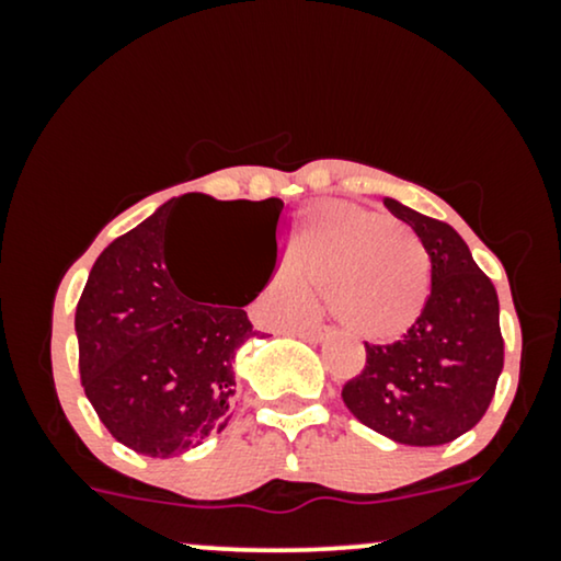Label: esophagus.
I'll list each match as a JSON object with an SVG mask.
<instances>
[{"instance_id": "esophagus-1", "label": "esophagus", "mask_w": 561, "mask_h": 561, "mask_svg": "<svg viewBox=\"0 0 561 561\" xmlns=\"http://www.w3.org/2000/svg\"><path fill=\"white\" fill-rule=\"evenodd\" d=\"M295 334L302 340H308V343H324V340L330 337V332L319 330V327H302V330H295Z\"/></svg>"}]
</instances>
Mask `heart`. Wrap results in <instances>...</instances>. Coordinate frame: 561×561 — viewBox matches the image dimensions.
<instances>
[{"label": "heart", "instance_id": "heart-1", "mask_svg": "<svg viewBox=\"0 0 561 561\" xmlns=\"http://www.w3.org/2000/svg\"><path fill=\"white\" fill-rule=\"evenodd\" d=\"M324 293L327 313L351 337L392 343L420 321L433 293V263L411 229L364 205L332 199L308 208L287 242V263L268 282L279 319L311 308Z\"/></svg>", "mask_w": 561, "mask_h": 561}]
</instances>
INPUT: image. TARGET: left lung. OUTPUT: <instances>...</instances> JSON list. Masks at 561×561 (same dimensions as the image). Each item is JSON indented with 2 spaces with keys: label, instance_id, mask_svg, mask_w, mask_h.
Here are the masks:
<instances>
[{
  "label": "left lung",
  "instance_id": "1",
  "mask_svg": "<svg viewBox=\"0 0 561 561\" xmlns=\"http://www.w3.org/2000/svg\"><path fill=\"white\" fill-rule=\"evenodd\" d=\"M385 208L416 231L430 263L427 308L392 345L366 343V366L345 382L358 422L403 446H443L472 430L491 405L504 337L499 295L459 231L385 197Z\"/></svg>",
  "mask_w": 561,
  "mask_h": 561
}]
</instances>
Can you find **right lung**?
Instances as JSON below:
<instances>
[{"mask_svg": "<svg viewBox=\"0 0 561 561\" xmlns=\"http://www.w3.org/2000/svg\"><path fill=\"white\" fill-rule=\"evenodd\" d=\"M186 208H218L237 218L242 240L268 250L285 208L279 197L221 203L199 192L173 197L113 240L94 261L76 306L81 385L115 440L169 459L221 433L231 420L237 351L255 337L242 306L199 300L184 287L173 221Z\"/></svg>", "mask_w": 561, "mask_h": 561, "instance_id": "right-lung-1", "label": "right lung"}]
</instances>
